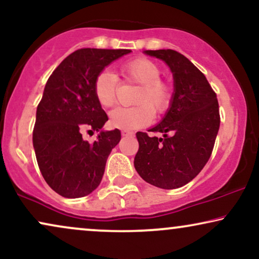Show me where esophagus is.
Here are the masks:
<instances>
[{
    "label": "esophagus",
    "instance_id": "34e87169",
    "mask_svg": "<svg viewBox=\"0 0 259 259\" xmlns=\"http://www.w3.org/2000/svg\"><path fill=\"white\" fill-rule=\"evenodd\" d=\"M134 133L130 132V130H126V129H123L122 130V136H133Z\"/></svg>",
    "mask_w": 259,
    "mask_h": 259
}]
</instances>
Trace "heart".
<instances>
[{
	"instance_id": "b5f03b06",
	"label": "heart",
	"mask_w": 259,
	"mask_h": 259,
	"mask_svg": "<svg viewBox=\"0 0 259 259\" xmlns=\"http://www.w3.org/2000/svg\"><path fill=\"white\" fill-rule=\"evenodd\" d=\"M127 82L140 84L135 103L130 107H117L110 113V124L118 129H137L152 122L154 110L161 114L172 103V87L160 78L161 69L155 62L146 57L124 62L120 67ZM119 80L111 70L104 69L94 78L93 92L103 107H112L117 101Z\"/></svg>"
}]
</instances>
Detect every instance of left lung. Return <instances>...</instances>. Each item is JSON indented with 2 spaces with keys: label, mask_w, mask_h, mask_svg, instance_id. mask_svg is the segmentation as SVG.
<instances>
[{
  "label": "left lung",
  "mask_w": 259,
  "mask_h": 259,
  "mask_svg": "<svg viewBox=\"0 0 259 259\" xmlns=\"http://www.w3.org/2000/svg\"><path fill=\"white\" fill-rule=\"evenodd\" d=\"M165 61L173 73L175 93L163 119L148 132L136 133L134 165L141 178L161 189H177L195 178L210 158L220 127L217 93L204 74L175 50H146Z\"/></svg>",
  "instance_id": "obj_1"
}]
</instances>
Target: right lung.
I'll return each mask as SVG.
<instances>
[{"instance_id": "1", "label": "right lung", "mask_w": 259, "mask_h": 259, "mask_svg": "<svg viewBox=\"0 0 259 259\" xmlns=\"http://www.w3.org/2000/svg\"><path fill=\"white\" fill-rule=\"evenodd\" d=\"M125 49H78L52 71L38 104L33 129L35 158L45 182L58 195L77 198L100 184L118 129L101 132L107 114L93 92L94 78ZM84 130L100 131L97 141L82 139Z\"/></svg>"}]
</instances>
